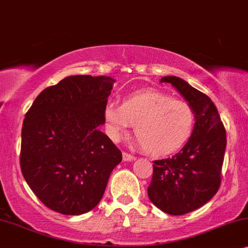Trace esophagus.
Instances as JSON below:
<instances>
[{"mask_svg": "<svg viewBox=\"0 0 248 248\" xmlns=\"http://www.w3.org/2000/svg\"><path fill=\"white\" fill-rule=\"evenodd\" d=\"M122 157H124V161H126V162H130V161H134L135 158H136L134 155L126 153V152H124V153H122Z\"/></svg>", "mask_w": 248, "mask_h": 248, "instance_id": "34e87169", "label": "esophagus"}]
</instances>
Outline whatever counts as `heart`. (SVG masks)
Instances as JSON below:
<instances>
[{
    "mask_svg": "<svg viewBox=\"0 0 248 248\" xmlns=\"http://www.w3.org/2000/svg\"><path fill=\"white\" fill-rule=\"evenodd\" d=\"M104 121L113 141L120 140L135 124L137 144L148 153L164 155L186 144L195 128L196 114L189 103L169 94L140 91L124 97L122 105H105Z\"/></svg>",
    "mask_w": 248,
    "mask_h": 248,
    "instance_id": "heart-1",
    "label": "heart"
}]
</instances>
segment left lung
Segmentation results:
<instances>
[{"label": "left lung", "mask_w": 248, "mask_h": 248, "mask_svg": "<svg viewBox=\"0 0 248 248\" xmlns=\"http://www.w3.org/2000/svg\"><path fill=\"white\" fill-rule=\"evenodd\" d=\"M161 82H170L193 107L196 122L179 153L154 161L147 194L157 209L171 216H183L203 206L219 189L226 129L207 95L174 76L162 77Z\"/></svg>", "instance_id": "8db88e82"}]
</instances>
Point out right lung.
<instances>
[{
    "label": "right lung",
    "instance_id": "add662e5",
    "mask_svg": "<svg viewBox=\"0 0 248 248\" xmlns=\"http://www.w3.org/2000/svg\"><path fill=\"white\" fill-rule=\"evenodd\" d=\"M114 79L70 76L45 88L26 113L21 172L41 202L79 216L100 203L122 154L100 126Z\"/></svg>",
    "mask_w": 248,
    "mask_h": 248
}]
</instances>
